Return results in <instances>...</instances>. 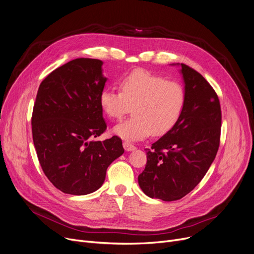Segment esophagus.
Returning <instances> with one entry per match:
<instances>
[{
    "label": "esophagus",
    "instance_id": "1",
    "mask_svg": "<svg viewBox=\"0 0 254 254\" xmlns=\"http://www.w3.org/2000/svg\"><path fill=\"white\" fill-rule=\"evenodd\" d=\"M124 148L126 149V151H132V150L136 149V146L130 144V143L127 142V141H125V142H124Z\"/></svg>",
    "mask_w": 254,
    "mask_h": 254
}]
</instances>
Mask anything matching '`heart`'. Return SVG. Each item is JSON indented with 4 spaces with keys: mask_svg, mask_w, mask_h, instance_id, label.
Segmentation results:
<instances>
[{
    "mask_svg": "<svg viewBox=\"0 0 254 254\" xmlns=\"http://www.w3.org/2000/svg\"><path fill=\"white\" fill-rule=\"evenodd\" d=\"M119 89H104L100 105L106 115L119 120L131 110L134 115L114 127L126 140L163 136L176 126L185 105L181 84L143 69L131 71L119 80Z\"/></svg>",
    "mask_w": 254,
    "mask_h": 254,
    "instance_id": "1",
    "label": "heart"
}]
</instances>
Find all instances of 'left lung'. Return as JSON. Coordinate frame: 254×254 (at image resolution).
<instances>
[{
  "label": "left lung",
  "mask_w": 254,
  "mask_h": 254,
  "mask_svg": "<svg viewBox=\"0 0 254 254\" xmlns=\"http://www.w3.org/2000/svg\"><path fill=\"white\" fill-rule=\"evenodd\" d=\"M185 105L176 126L146 148L147 163L138 177L145 194L177 201L201 182L220 143L221 109L215 90L190 66L181 64Z\"/></svg>",
  "instance_id": "obj_1"
}]
</instances>
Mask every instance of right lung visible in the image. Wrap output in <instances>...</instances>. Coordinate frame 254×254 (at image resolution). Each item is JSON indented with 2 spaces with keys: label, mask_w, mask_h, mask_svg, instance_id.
<instances>
[{
  "label": "right lung",
  "mask_w": 254,
  "mask_h": 254,
  "mask_svg": "<svg viewBox=\"0 0 254 254\" xmlns=\"http://www.w3.org/2000/svg\"><path fill=\"white\" fill-rule=\"evenodd\" d=\"M103 62L80 58L52 71L39 86L32 114L33 141L45 176L64 193L99 190L110 164L125 152L122 139L93 141L107 128L100 95Z\"/></svg>",
  "instance_id": "add662e5"
}]
</instances>
